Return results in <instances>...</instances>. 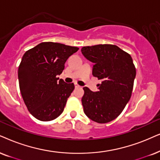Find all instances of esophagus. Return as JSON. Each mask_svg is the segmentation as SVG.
<instances>
[{"label":"esophagus","mask_w":160,"mask_h":160,"mask_svg":"<svg viewBox=\"0 0 160 160\" xmlns=\"http://www.w3.org/2000/svg\"><path fill=\"white\" fill-rule=\"evenodd\" d=\"M74 87H75V88H80V86H79L78 84H77V83H74Z\"/></svg>","instance_id":"esophagus-1"}]
</instances>
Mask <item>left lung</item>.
Here are the masks:
<instances>
[{
    "label": "left lung",
    "mask_w": 160,
    "mask_h": 160,
    "mask_svg": "<svg viewBox=\"0 0 160 160\" xmlns=\"http://www.w3.org/2000/svg\"><path fill=\"white\" fill-rule=\"evenodd\" d=\"M82 54L94 63L92 74L102 80L98 92L84 87L82 104L88 118L98 123L114 120L130 100L136 68L131 55L112 44L84 46Z\"/></svg>",
    "instance_id": "1"
}]
</instances>
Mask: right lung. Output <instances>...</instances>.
I'll return each mask as SVG.
<instances>
[{
    "instance_id": "add662e5",
    "label": "right lung",
    "mask_w": 160,
    "mask_h": 160,
    "mask_svg": "<svg viewBox=\"0 0 160 160\" xmlns=\"http://www.w3.org/2000/svg\"><path fill=\"white\" fill-rule=\"evenodd\" d=\"M79 48L43 42L25 52L18 68L20 91L29 112L38 120L50 121L62 114L74 83L59 80L65 62Z\"/></svg>"
}]
</instances>
